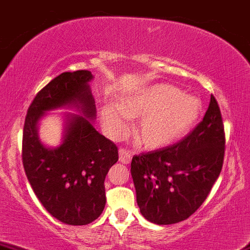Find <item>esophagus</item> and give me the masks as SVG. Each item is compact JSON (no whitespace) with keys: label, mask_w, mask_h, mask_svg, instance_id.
I'll return each mask as SVG.
<instances>
[{"label":"esophagus","mask_w":250,"mask_h":250,"mask_svg":"<svg viewBox=\"0 0 250 250\" xmlns=\"http://www.w3.org/2000/svg\"><path fill=\"white\" fill-rule=\"evenodd\" d=\"M119 161L122 164L128 165L131 163V154L130 151L126 150L124 148L119 149Z\"/></svg>","instance_id":"1"}]
</instances>
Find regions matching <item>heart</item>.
<instances>
[{"instance_id":"1","label":"heart","mask_w":250,"mask_h":250,"mask_svg":"<svg viewBox=\"0 0 250 250\" xmlns=\"http://www.w3.org/2000/svg\"><path fill=\"white\" fill-rule=\"evenodd\" d=\"M203 112L201 100L172 84H153L125 95L120 104L101 108V124L112 140L127 133V119H140L135 140L146 149L168 146L189 135Z\"/></svg>"}]
</instances>
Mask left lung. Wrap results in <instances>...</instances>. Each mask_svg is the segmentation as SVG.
I'll list each match as a JSON object with an SVG mask.
<instances>
[{
  "instance_id": "1",
  "label": "left lung",
  "mask_w": 250,
  "mask_h": 250,
  "mask_svg": "<svg viewBox=\"0 0 250 250\" xmlns=\"http://www.w3.org/2000/svg\"><path fill=\"white\" fill-rule=\"evenodd\" d=\"M224 149L223 119L210 96L203 120L181 142L132 158L131 176L143 217L171 225L194 214L219 177Z\"/></svg>"
}]
</instances>
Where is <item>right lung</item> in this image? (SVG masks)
<instances>
[{
  "label": "right lung",
  "instance_id": "1",
  "mask_svg": "<svg viewBox=\"0 0 250 250\" xmlns=\"http://www.w3.org/2000/svg\"><path fill=\"white\" fill-rule=\"evenodd\" d=\"M90 71L63 72L43 87L27 110L22 133V165L31 188L43 207L61 223L86 225L106 205L104 178L118 161V148L92 126L96 106ZM61 107L64 132L58 147L39 140L40 120Z\"/></svg>",
  "mask_w": 250,
  "mask_h": 250
}]
</instances>
